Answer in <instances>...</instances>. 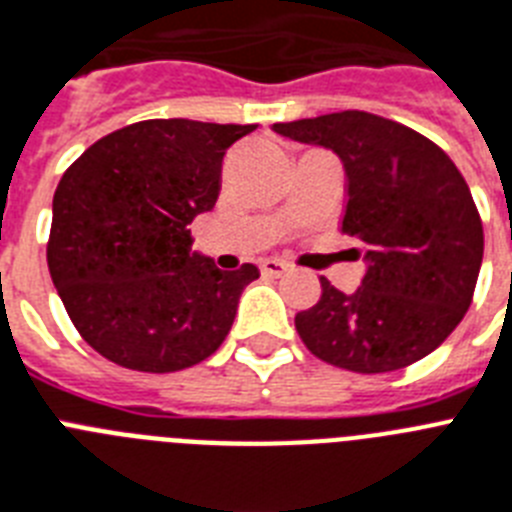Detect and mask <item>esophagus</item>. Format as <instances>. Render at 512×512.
I'll return each mask as SVG.
<instances>
[{
  "mask_svg": "<svg viewBox=\"0 0 512 512\" xmlns=\"http://www.w3.org/2000/svg\"><path fill=\"white\" fill-rule=\"evenodd\" d=\"M261 272L269 274V277H282L287 272V264L280 259H264L261 261Z\"/></svg>",
  "mask_w": 512,
  "mask_h": 512,
  "instance_id": "34e87169",
  "label": "esophagus"
}]
</instances>
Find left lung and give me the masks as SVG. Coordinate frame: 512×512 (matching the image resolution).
Segmentation results:
<instances>
[{
	"label": "left lung",
	"mask_w": 512,
	"mask_h": 512,
	"mask_svg": "<svg viewBox=\"0 0 512 512\" xmlns=\"http://www.w3.org/2000/svg\"><path fill=\"white\" fill-rule=\"evenodd\" d=\"M272 128L340 156L342 232L366 261L356 293L322 277V298L295 316L306 348L358 374L429 356L466 316L484 256L479 211L453 159L416 130L358 109Z\"/></svg>",
	"instance_id": "left-lung-1"
}]
</instances>
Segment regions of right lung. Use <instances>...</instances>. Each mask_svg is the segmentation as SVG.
<instances>
[{
	"mask_svg": "<svg viewBox=\"0 0 512 512\" xmlns=\"http://www.w3.org/2000/svg\"><path fill=\"white\" fill-rule=\"evenodd\" d=\"M256 125L143 120L70 164L52 204L49 274L80 337L117 366L167 374L225 342L259 269L222 272L190 251L188 225L214 209L222 159Z\"/></svg>",
	"mask_w": 512,
	"mask_h": 512,
	"instance_id": "1",
	"label": "right lung"
}]
</instances>
